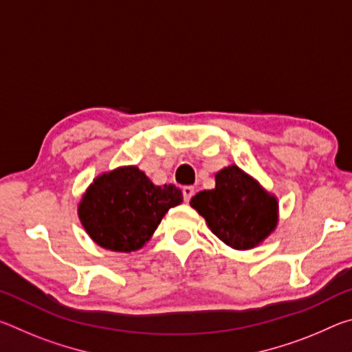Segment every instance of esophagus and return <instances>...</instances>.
<instances>
[{"mask_svg":"<svg viewBox=\"0 0 352 352\" xmlns=\"http://www.w3.org/2000/svg\"><path fill=\"white\" fill-rule=\"evenodd\" d=\"M182 190H183V197L186 201H189L190 197H192L194 192H195V189L192 186H184Z\"/></svg>","mask_w":352,"mask_h":352,"instance_id":"esophagus-1","label":"esophagus"}]
</instances>
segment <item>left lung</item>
Listing matches in <instances>:
<instances>
[{"label":"left lung","mask_w":352,"mask_h":352,"mask_svg":"<svg viewBox=\"0 0 352 352\" xmlns=\"http://www.w3.org/2000/svg\"><path fill=\"white\" fill-rule=\"evenodd\" d=\"M189 204L212 233L234 250L254 248L278 225L275 195L236 164L219 170L216 188L200 190Z\"/></svg>","instance_id":"obj_1"}]
</instances>
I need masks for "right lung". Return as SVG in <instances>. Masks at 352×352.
Returning a JSON list of instances; mask_svg holds the SVG:
<instances>
[{
	"mask_svg": "<svg viewBox=\"0 0 352 352\" xmlns=\"http://www.w3.org/2000/svg\"><path fill=\"white\" fill-rule=\"evenodd\" d=\"M183 201L174 184L155 186L136 166L104 172L79 204V219L99 247L130 253L144 247L170 208Z\"/></svg>",
	"mask_w": 352,
	"mask_h": 352,
	"instance_id": "add662e5",
	"label": "right lung"
}]
</instances>
